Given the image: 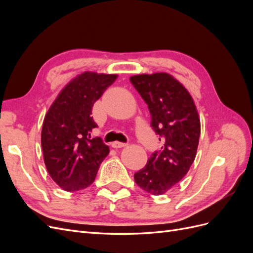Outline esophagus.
I'll return each instance as SVG.
<instances>
[{"instance_id":"1","label":"esophagus","mask_w":253,"mask_h":253,"mask_svg":"<svg viewBox=\"0 0 253 253\" xmlns=\"http://www.w3.org/2000/svg\"><path fill=\"white\" fill-rule=\"evenodd\" d=\"M126 145V143H122V142H119V141H114V142H112V148H114V149L125 148Z\"/></svg>"}]
</instances>
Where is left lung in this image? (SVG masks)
Instances as JSON below:
<instances>
[{
    "label": "left lung",
    "mask_w": 253,
    "mask_h": 253,
    "mask_svg": "<svg viewBox=\"0 0 253 253\" xmlns=\"http://www.w3.org/2000/svg\"><path fill=\"white\" fill-rule=\"evenodd\" d=\"M132 84L151 114V126L164 145L153 153L135 182L145 192L163 195L180 181L192 166L201 135V120L192 96L168 73L132 76ZM160 140V138H159Z\"/></svg>",
    "instance_id": "left-lung-1"
}]
</instances>
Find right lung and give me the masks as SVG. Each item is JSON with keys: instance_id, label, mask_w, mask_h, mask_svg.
<instances>
[{"instance_id": "add662e5", "label": "right lung", "mask_w": 253, "mask_h": 253, "mask_svg": "<svg viewBox=\"0 0 253 253\" xmlns=\"http://www.w3.org/2000/svg\"><path fill=\"white\" fill-rule=\"evenodd\" d=\"M116 74L84 72L68 82L48 109L42 126L44 163L52 180L68 192L85 189L110 149L101 138L90 139L97 125L94 103L117 79Z\"/></svg>"}]
</instances>
